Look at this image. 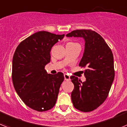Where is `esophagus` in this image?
<instances>
[{
	"label": "esophagus",
	"instance_id": "34e87169",
	"mask_svg": "<svg viewBox=\"0 0 127 127\" xmlns=\"http://www.w3.org/2000/svg\"><path fill=\"white\" fill-rule=\"evenodd\" d=\"M64 79L65 81H70V76L69 74H65Z\"/></svg>",
	"mask_w": 127,
	"mask_h": 127
}]
</instances>
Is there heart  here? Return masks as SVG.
<instances>
[{
	"label": "heart",
	"instance_id": "1",
	"mask_svg": "<svg viewBox=\"0 0 127 127\" xmlns=\"http://www.w3.org/2000/svg\"><path fill=\"white\" fill-rule=\"evenodd\" d=\"M68 44H74L73 42H69V43H68Z\"/></svg>",
	"mask_w": 127,
	"mask_h": 127
}]
</instances>
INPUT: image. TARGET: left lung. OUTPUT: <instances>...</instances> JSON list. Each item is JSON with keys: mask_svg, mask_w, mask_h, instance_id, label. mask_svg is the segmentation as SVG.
I'll list each match as a JSON object with an SVG mask.
<instances>
[{"mask_svg": "<svg viewBox=\"0 0 127 127\" xmlns=\"http://www.w3.org/2000/svg\"><path fill=\"white\" fill-rule=\"evenodd\" d=\"M66 36L85 39V52L79 66L86 68L83 72L86 81L82 82L76 76H70L74 85L71 99L77 109L92 111L107 98L114 81L113 54L102 37L94 30H73Z\"/></svg>", "mask_w": 127, "mask_h": 127, "instance_id": "1", "label": "left lung"}]
</instances>
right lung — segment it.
<instances>
[{
  "mask_svg": "<svg viewBox=\"0 0 127 127\" xmlns=\"http://www.w3.org/2000/svg\"><path fill=\"white\" fill-rule=\"evenodd\" d=\"M64 36L40 31L24 39L16 49L13 83L22 101L32 109L46 111L55 105L64 76L60 72L48 74L44 67L50 62L51 48Z\"/></svg>",
  "mask_w": 127,
  "mask_h": 127,
  "instance_id": "1",
  "label": "right lung"
}]
</instances>
